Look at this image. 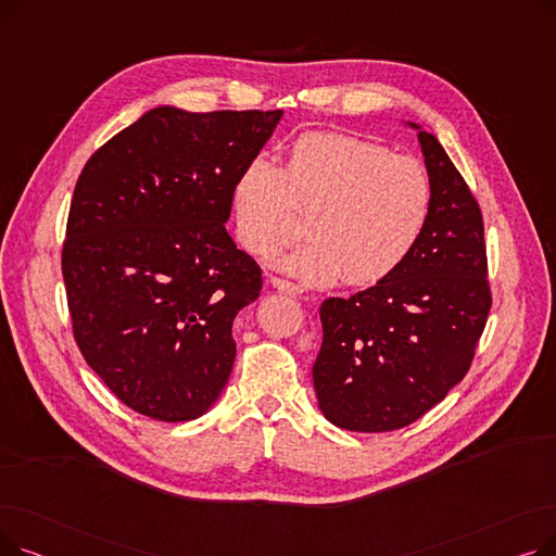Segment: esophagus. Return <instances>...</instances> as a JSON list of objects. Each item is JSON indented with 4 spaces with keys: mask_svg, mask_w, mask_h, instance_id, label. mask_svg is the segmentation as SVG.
<instances>
[{
    "mask_svg": "<svg viewBox=\"0 0 556 556\" xmlns=\"http://www.w3.org/2000/svg\"><path fill=\"white\" fill-rule=\"evenodd\" d=\"M268 286H270L273 290H279V293H286V295H302V293H304L302 286H298V283H293V281H288V279H281V277H270V279H268Z\"/></svg>",
    "mask_w": 556,
    "mask_h": 556,
    "instance_id": "34e87169",
    "label": "esophagus"
}]
</instances>
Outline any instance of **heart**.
Segmentation results:
<instances>
[{"label": "heart", "instance_id": "obj_1", "mask_svg": "<svg viewBox=\"0 0 556 556\" xmlns=\"http://www.w3.org/2000/svg\"><path fill=\"white\" fill-rule=\"evenodd\" d=\"M428 170L383 143L346 132H304L286 149L283 168L256 155L233 180L231 204L241 245L270 254L293 241L302 212L311 237L279 256V268L354 286L390 277L413 254L432 214Z\"/></svg>", "mask_w": 556, "mask_h": 556}]
</instances>
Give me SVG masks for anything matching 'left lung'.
Returning <instances> with one entry per match:
<instances>
[{
    "label": "left lung",
    "instance_id": "obj_1",
    "mask_svg": "<svg viewBox=\"0 0 556 556\" xmlns=\"http://www.w3.org/2000/svg\"><path fill=\"white\" fill-rule=\"evenodd\" d=\"M407 126L434 191L424 237L390 277L319 308L313 386L319 410L344 430L388 432L424 417L469 371L491 308L478 202L440 139Z\"/></svg>",
    "mask_w": 556,
    "mask_h": 556
}]
</instances>
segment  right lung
Wrapping results in <instances>:
<instances>
[{
    "mask_svg": "<svg viewBox=\"0 0 556 556\" xmlns=\"http://www.w3.org/2000/svg\"><path fill=\"white\" fill-rule=\"evenodd\" d=\"M281 116L160 105L80 170L63 245L74 338L139 415L198 419L227 383L233 317L263 283L225 229L231 189Z\"/></svg>",
    "mask_w": 556,
    "mask_h": 556,
    "instance_id": "1",
    "label": "right lung"
}]
</instances>
